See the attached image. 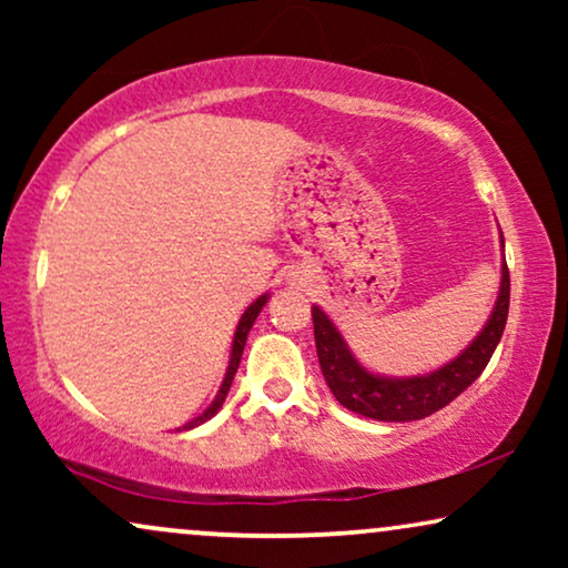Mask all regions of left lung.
<instances>
[{
	"instance_id": "left-lung-1",
	"label": "left lung",
	"mask_w": 568,
	"mask_h": 568,
	"mask_svg": "<svg viewBox=\"0 0 568 568\" xmlns=\"http://www.w3.org/2000/svg\"><path fill=\"white\" fill-rule=\"evenodd\" d=\"M504 247V237H501ZM509 315V268L501 261V284L494 310L478 336L455 359L442 364L429 375L387 377L369 372L356 359L336 323L313 305L315 348L325 383L341 406L375 422H416L445 408L465 387H470L486 369L494 348L499 346Z\"/></svg>"
}]
</instances>
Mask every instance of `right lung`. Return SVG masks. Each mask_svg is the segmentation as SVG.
<instances>
[{"label":"right lung","instance_id":"add662e5","mask_svg":"<svg viewBox=\"0 0 568 568\" xmlns=\"http://www.w3.org/2000/svg\"><path fill=\"white\" fill-rule=\"evenodd\" d=\"M266 302H268V294H261V297L255 300L253 305L245 310L243 317H240V323H237V328H235V338H232L230 364H227V372H224V379H222V385H220V393H216V398L212 400V406H209V408L204 410V414H199L196 418H193V422L185 424L183 429H196V426H201L204 422H209V418H212V416L216 414V410L222 408V403H224V398H227V393H230L232 379H235V372H237V367H240V359H243V348H245L247 333H251L253 323H255V317H258L261 310L266 307Z\"/></svg>","mask_w":568,"mask_h":568}]
</instances>
